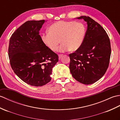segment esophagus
I'll return each mask as SVG.
<instances>
[{"label":"esophagus","mask_w":120,"mask_h":120,"mask_svg":"<svg viewBox=\"0 0 120 120\" xmlns=\"http://www.w3.org/2000/svg\"><path fill=\"white\" fill-rule=\"evenodd\" d=\"M63 54H59L58 55V58H59V59H60V58L63 57Z\"/></svg>","instance_id":"1"}]
</instances>
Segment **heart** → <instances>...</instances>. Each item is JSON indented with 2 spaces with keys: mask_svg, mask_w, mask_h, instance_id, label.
<instances>
[{
  "mask_svg": "<svg viewBox=\"0 0 120 120\" xmlns=\"http://www.w3.org/2000/svg\"><path fill=\"white\" fill-rule=\"evenodd\" d=\"M48 31L42 34V42L52 51H55L60 41L62 44L58 49L60 52L79 50L83 44L86 32L83 23L74 21L56 22L49 26Z\"/></svg>",
  "mask_w": 120,
  "mask_h": 120,
  "instance_id": "1",
  "label": "heart"
}]
</instances>
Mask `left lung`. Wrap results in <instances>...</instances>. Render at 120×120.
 Wrapping results in <instances>:
<instances>
[{"mask_svg":"<svg viewBox=\"0 0 120 120\" xmlns=\"http://www.w3.org/2000/svg\"><path fill=\"white\" fill-rule=\"evenodd\" d=\"M87 22L84 41L79 50L69 54L72 75L81 83H94L104 75L111 55L110 39L99 23L89 16L77 17Z\"/></svg>","mask_w":120,"mask_h":120,"instance_id":"left-lung-1","label":"left lung"}]
</instances>
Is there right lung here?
<instances>
[{
  "instance_id": "1",
  "label": "right lung",
  "mask_w": 120,
  "mask_h": 120,
  "mask_svg": "<svg viewBox=\"0 0 120 120\" xmlns=\"http://www.w3.org/2000/svg\"><path fill=\"white\" fill-rule=\"evenodd\" d=\"M45 20H29L11 37L8 55L14 73L26 83L42 86L51 81L58 55L43 42L39 34Z\"/></svg>"
}]
</instances>
